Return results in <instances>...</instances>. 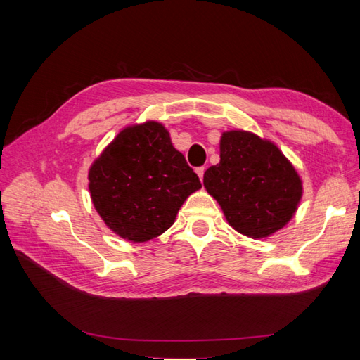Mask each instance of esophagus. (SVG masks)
<instances>
[{
	"instance_id": "1",
	"label": "esophagus",
	"mask_w": 360,
	"mask_h": 360,
	"mask_svg": "<svg viewBox=\"0 0 360 360\" xmlns=\"http://www.w3.org/2000/svg\"><path fill=\"white\" fill-rule=\"evenodd\" d=\"M204 172H205V168L204 167H198L196 168V174L200 176V179L202 181V178H204Z\"/></svg>"
}]
</instances>
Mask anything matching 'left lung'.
I'll return each mask as SVG.
<instances>
[{"label": "left lung", "instance_id": "1", "mask_svg": "<svg viewBox=\"0 0 360 360\" xmlns=\"http://www.w3.org/2000/svg\"><path fill=\"white\" fill-rule=\"evenodd\" d=\"M219 158V164L205 170L204 187L235 231L263 238L292 218L302 181L277 145L248 131H227Z\"/></svg>", "mask_w": 360, "mask_h": 360}]
</instances>
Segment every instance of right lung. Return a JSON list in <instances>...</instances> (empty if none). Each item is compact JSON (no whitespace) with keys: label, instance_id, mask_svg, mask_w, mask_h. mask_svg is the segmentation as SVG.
<instances>
[{"label":"right lung","instance_id":"add662e5","mask_svg":"<svg viewBox=\"0 0 360 360\" xmlns=\"http://www.w3.org/2000/svg\"><path fill=\"white\" fill-rule=\"evenodd\" d=\"M91 200L112 232L148 241L174 223L201 181L164 125L145 122L117 134L89 168Z\"/></svg>","mask_w":360,"mask_h":360}]
</instances>
